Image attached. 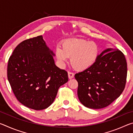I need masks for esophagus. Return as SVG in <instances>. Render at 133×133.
Here are the masks:
<instances>
[{
    "instance_id": "1",
    "label": "esophagus",
    "mask_w": 133,
    "mask_h": 133,
    "mask_svg": "<svg viewBox=\"0 0 133 133\" xmlns=\"http://www.w3.org/2000/svg\"><path fill=\"white\" fill-rule=\"evenodd\" d=\"M74 76H75V74H74L73 73H72V72H68V77L70 79L73 78Z\"/></svg>"
}]
</instances>
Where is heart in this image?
Instances as JSON below:
<instances>
[{
  "mask_svg": "<svg viewBox=\"0 0 133 133\" xmlns=\"http://www.w3.org/2000/svg\"><path fill=\"white\" fill-rule=\"evenodd\" d=\"M100 53L98 44L82 39H68L62 43V48L57 45L55 56L61 67L70 57V63L76 70L83 71L90 67L97 59Z\"/></svg>",
  "mask_w": 133,
  "mask_h": 133,
  "instance_id": "1",
  "label": "heart"
}]
</instances>
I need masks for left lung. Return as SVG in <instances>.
Wrapping results in <instances>:
<instances>
[{
	"label": "left lung",
	"instance_id": "obj_1",
	"mask_svg": "<svg viewBox=\"0 0 133 133\" xmlns=\"http://www.w3.org/2000/svg\"><path fill=\"white\" fill-rule=\"evenodd\" d=\"M127 62L118 49L108 48L94 64L76 73L77 95L85 107L100 109L108 106L122 93L127 78Z\"/></svg>",
	"mask_w": 133,
	"mask_h": 133
}]
</instances>
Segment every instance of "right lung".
<instances>
[{"mask_svg":"<svg viewBox=\"0 0 133 133\" xmlns=\"http://www.w3.org/2000/svg\"><path fill=\"white\" fill-rule=\"evenodd\" d=\"M42 36L24 40L8 61V78L18 101L41 110L52 104L58 88L68 82V74L56 66Z\"/></svg>","mask_w":133,"mask_h":133,"instance_id":"1","label":"right lung"}]
</instances>
